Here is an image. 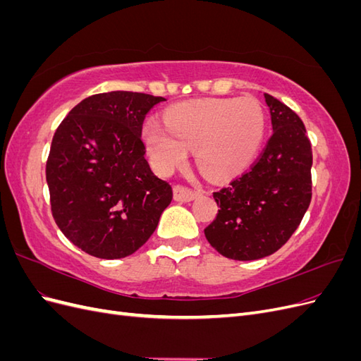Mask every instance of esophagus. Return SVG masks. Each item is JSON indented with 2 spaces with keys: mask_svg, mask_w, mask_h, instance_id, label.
Masks as SVG:
<instances>
[{
  "mask_svg": "<svg viewBox=\"0 0 361 361\" xmlns=\"http://www.w3.org/2000/svg\"><path fill=\"white\" fill-rule=\"evenodd\" d=\"M199 192H195L187 187H182V185H176V187L173 188V197L176 202H180V203H187V202H191L194 200L195 197H197Z\"/></svg>",
  "mask_w": 361,
  "mask_h": 361,
  "instance_id": "34e87169",
  "label": "esophagus"
}]
</instances>
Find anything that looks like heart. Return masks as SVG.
<instances>
[{
	"label": "heart",
	"mask_w": 361,
	"mask_h": 361,
	"mask_svg": "<svg viewBox=\"0 0 361 361\" xmlns=\"http://www.w3.org/2000/svg\"><path fill=\"white\" fill-rule=\"evenodd\" d=\"M166 126L147 122L143 140L155 169L167 174L195 150L199 167L211 178H226L251 159L264 137L265 118L250 97L212 99L173 106Z\"/></svg>",
	"instance_id": "1"
}]
</instances>
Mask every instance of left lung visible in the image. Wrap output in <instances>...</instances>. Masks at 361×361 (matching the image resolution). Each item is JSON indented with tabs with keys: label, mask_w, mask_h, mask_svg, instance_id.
Here are the masks:
<instances>
[{
	"label": "left lung",
	"mask_w": 361,
	"mask_h": 361,
	"mask_svg": "<svg viewBox=\"0 0 361 361\" xmlns=\"http://www.w3.org/2000/svg\"><path fill=\"white\" fill-rule=\"evenodd\" d=\"M272 135L241 176L214 192L220 206L204 236L218 253L256 260L276 253L297 231L312 200V145L302 120L264 93Z\"/></svg>",
	"instance_id": "1"
}]
</instances>
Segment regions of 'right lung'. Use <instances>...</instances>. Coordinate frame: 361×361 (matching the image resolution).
<instances>
[{
	"mask_svg": "<svg viewBox=\"0 0 361 361\" xmlns=\"http://www.w3.org/2000/svg\"><path fill=\"white\" fill-rule=\"evenodd\" d=\"M164 97L110 92L85 97L64 117L47 161L51 211L69 241L99 259L146 244L173 199L152 171L141 129Z\"/></svg>",
	"mask_w": 361,
	"mask_h": 361,
	"instance_id": "obj_1",
	"label": "right lung"
}]
</instances>
